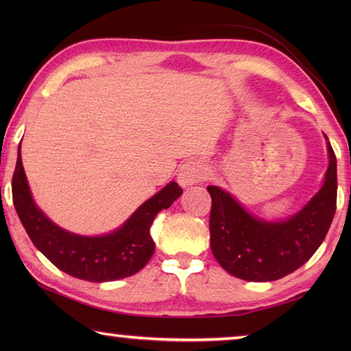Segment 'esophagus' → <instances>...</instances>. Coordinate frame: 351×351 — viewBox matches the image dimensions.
Segmentation results:
<instances>
[{
	"label": "esophagus",
	"mask_w": 351,
	"mask_h": 351,
	"mask_svg": "<svg viewBox=\"0 0 351 351\" xmlns=\"http://www.w3.org/2000/svg\"><path fill=\"white\" fill-rule=\"evenodd\" d=\"M207 175V167L203 161L199 159H190L186 164L182 165L180 170V175H178V181H180L181 186H192V184H197L204 181Z\"/></svg>",
	"instance_id": "1"
}]
</instances>
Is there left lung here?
Returning <instances> with one entry per match:
<instances>
[{"label":"left lung","instance_id":"obj_1","mask_svg":"<svg viewBox=\"0 0 351 351\" xmlns=\"http://www.w3.org/2000/svg\"><path fill=\"white\" fill-rule=\"evenodd\" d=\"M322 189L297 215L282 223L254 218L219 187L209 186L210 249L221 268L247 282H272L299 269L322 245L336 212V154Z\"/></svg>","mask_w":351,"mask_h":351}]
</instances>
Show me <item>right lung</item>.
Listing matches in <instances>:
<instances>
[{
	"label": "right lung",
	"instance_id": "1",
	"mask_svg": "<svg viewBox=\"0 0 351 351\" xmlns=\"http://www.w3.org/2000/svg\"><path fill=\"white\" fill-rule=\"evenodd\" d=\"M182 189L170 182L145 201L132 218L112 234L80 237L66 232L37 209L19 158L12 176V198L29 239L45 257L66 274L88 282H111L139 272L154 252L150 226L159 210L169 209Z\"/></svg>",
	"mask_w": 351,
	"mask_h": 351
}]
</instances>
